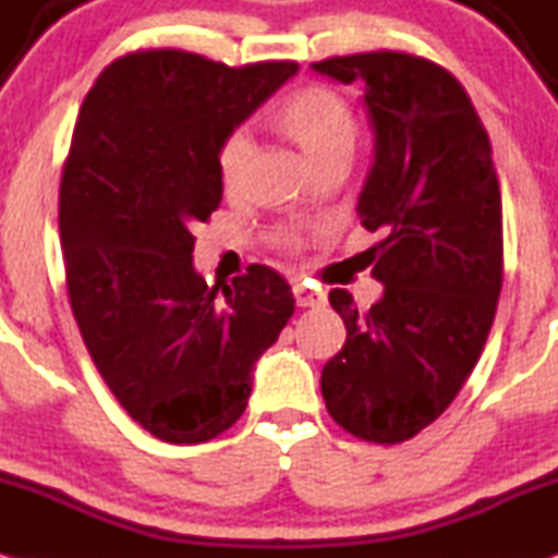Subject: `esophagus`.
Wrapping results in <instances>:
<instances>
[{"label":"esophagus","instance_id":"34e87169","mask_svg":"<svg viewBox=\"0 0 558 558\" xmlns=\"http://www.w3.org/2000/svg\"><path fill=\"white\" fill-rule=\"evenodd\" d=\"M292 292H294V303H298L300 307H318V305H324V294L307 290L305 284H294Z\"/></svg>","mask_w":558,"mask_h":558}]
</instances>
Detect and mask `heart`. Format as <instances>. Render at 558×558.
Instances as JSON below:
<instances>
[{
	"label": "heart",
	"instance_id": "1",
	"mask_svg": "<svg viewBox=\"0 0 558 558\" xmlns=\"http://www.w3.org/2000/svg\"><path fill=\"white\" fill-rule=\"evenodd\" d=\"M268 124L307 156L313 167L331 159L350 156L357 141V120L347 98L324 83H307L287 94L268 114ZM251 161V137L242 130H232L219 146V180L225 190H238ZM279 247H300V232L277 229Z\"/></svg>",
	"mask_w": 558,
	"mask_h": 558
}]
</instances>
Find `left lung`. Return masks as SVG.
I'll return each mask as SVG.
<instances>
[{
	"mask_svg": "<svg viewBox=\"0 0 558 558\" xmlns=\"http://www.w3.org/2000/svg\"><path fill=\"white\" fill-rule=\"evenodd\" d=\"M313 70L365 85L376 161L357 214L384 232L363 253L384 298L363 313L347 290L329 292L347 339L320 391L347 434L402 444L460 395L494 324L504 281L494 150L468 90L430 59L378 49Z\"/></svg>",
	"mask_w": 558,
	"mask_h": 558,
	"instance_id": "8db88e82",
	"label": "left lung"
}]
</instances>
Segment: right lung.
I'll return each mask as SVG.
<instances>
[{
	"label": "right lung",
	"instance_id": "1",
	"mask_svg": "<svg viewBox=\"0 0 558 558\" xmlns=\"http://www.w3.org/2000/svg\"><path fill=\"white\" fill-rule=\"evenodd\" d=\"M294 72L137 49L104 68L77 114L59 185L72 316L117 402L167 444L240 421L255 360L294 313L274 268L247 266L219 292L193 266V229L221 203V141Z\"/></svg>",
	"mask_w": 558,
	"mask_h": 558
}]
</instances>
